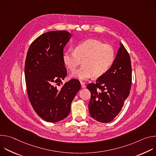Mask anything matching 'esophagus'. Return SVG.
<instances>
[{"mask_svg": "<svg viewBox=\"0 0 156 156\" xmlns=\"http://www.w3.org/2000/svg\"><path fill=\"white\" fill-rule=\"evenodd\" d=\"M81 87L82 88H85L86 87V85H85V84H84V83H83V82H81Z\"/></svg>", "mask_w": 156, "mask_h": 156, "instance_id": "esophagus-1", "label": "esophagus"}]
</instances>
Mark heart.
<instances>
[{
    "mask_svg": "<svg viewBox=\"0 0 156 156\" xmlns=\"http://www.w3.org/2000/svg\"><path fill=\"white\" fill-rule=\"evenodd\" d=\"M115 59L114 47L96 39L83 41L75 46L74 51H66L62 56L64 65L72 72L82 62V67L72 75L80 80L103 76L112 67Z\"/></svg>",
    "mask_w": 156,
    "mask_h": 156,
    "instance_id": "heart-1",
    "label": "heart"
}]
</instances>
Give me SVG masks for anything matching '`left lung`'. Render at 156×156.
<instances>
[{"mask_svg": "<svg viewBox=\"0 0 156 156\" xmlns=\"http://www.w3.org/2000/svg\"><path fill=\"white\" fill-rule=\"evenodd\" d=\"M110 69L99 77L96 83H90L91 92L88 107L91 116L98 122L108 123L118 115L128 97L132 80L129 55L122 43Z\"/></svg>", "mask_w": 156, "mask_h": 156, "instance_id": "left-lung-1", "label": "left lung"}]
</instances>
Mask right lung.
I'll return each mask as SVG.
<instances>
[{"mask_svg":"<svg viewBox=\"0 0 156 156\" xmlns=\"http://www.w3.org/2000/svg\"><path fill=\"white\" fill-rule=\"evenodd\" d=\"M71 37L66 31L44 33L31 43L27 52L25 76L28 98L36 114L48 122H57L69 115L71 103L81 88L76 79L62 82L67 73L62 60L63 48Z\"/></svg>","mask_w":156,"mask_h":156,"instance_id":"obj_1","label":"right lung"}]
</instances>
